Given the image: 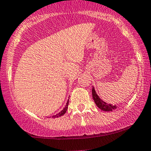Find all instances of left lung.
<instances>
[{"instance_id": "8db88e82", "label": "left lung", "mask_w": 151, "mask_h": 151, "mask_svg": "<svg viewBox=\"0 0 151 151\" xmlns=\"http://www.w3.org/2000/svg\"><path fill=\"white\" fill-rule=\"evenodd\" d=\"M92 97H93V100H94L95 104L96 106L101 109L102 111H112L113 110L116 109V105H112V104H108L107 102H104L103 100L99 98L98 94L96 93V91H95L94 88H92Z\"/></svg>"}]
</instances>
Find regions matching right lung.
I'll return each instance as SVG.
<instances>
[{
    "label": "right lung",
    "mask_w": 151,
    "mask_h": 151,
    "mask_svg": "<svg viewBox=\"0 0 151 151\" xmlns=\"http://www.w3.org/2000/svg\"><path fill=\"white\" fill-rule=\"evenodd\" d=\"M68 102H69V99H68V101H67V103H66V105H65V108H64L63 109L60 113H58V114H57L54 115V116H52V118H58V117H60V116H63V115L65 114V112H66V111L68 110Z\"/></svg>",
    "instance_id": "1"
}]
</instances>
